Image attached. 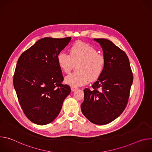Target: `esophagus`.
Returning <instances> with one entry per match:
<instances>
[{
    "label": "esophagus",
    "instance_id": "obj_1",
    "mask_svg": "<svg viewBox=\"0 0 152 152\" xmlns=\"http://www.w3.org/2000/svg\"><path fill=\"white\" fill-rule=\"evenodd\" d=\"M71 90L72 91H75L76 90H77V88L75 87V86H71Z\"/></svg>",
    "mask_w": 152,
    "mask_h": 152
}]
</instances>
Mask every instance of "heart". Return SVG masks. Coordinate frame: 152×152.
Masks as SVG:
<instances>
[{"instance_id":"b5f03b06","label":"heart","mask_w":152,"mask_h":152,"mask_svg":"<svg viewBox=\"0 0 152 152\" xmlns=\"http://www.w3.org/2000/svg\"><path fill=\"white\" fill-rule=\"evenodd\" d=\"M59 68L69 73L77 65L76 72L64 78V82L72 86H82L89 81L97 80L102 74L105 65L104 56L88 44L77 42L70 49V53L61 52L57 56Z\"/></svg>"}]
</instances>
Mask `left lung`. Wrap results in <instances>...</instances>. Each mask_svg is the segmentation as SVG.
<instances>
[{"mask_svg": "<svg viewBox=\"0 0 152 152\" xmlns=\"http://www.w3.org/2000/svg\"><path fill=\"white\" fill-rule=\"evenodd\" d=\"M94 40L102 48L105 65L102 74L92 85L94 90H84L81 111L91 123L103 125L114 121L124 110L133 75L129 58L124 51L108 39Z\"/></svg>", "mask_w": 152, "mask_h": 152, "instance_id": "obj_1", "label": "left lung"}]
</instances>
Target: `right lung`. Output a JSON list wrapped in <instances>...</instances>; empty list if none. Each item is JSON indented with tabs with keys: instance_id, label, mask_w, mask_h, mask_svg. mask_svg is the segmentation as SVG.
<instances>
[{
	"instance_id": "right-lung-1",
	"label": "right lung",
	"mask_w": 152,
	"mask_h": 152,
	"mask_svg": "<svg viewBox=\"0 0 152 152\" xmlns=\"http://www.w3.org/2000/svg\"><path fill=\"white\" fill-rule=\"evenodd\" d=\"M71 37H45L37 41L18 59L14 75V87L24 114L32 123L45 125L59 114L62 103L70 93L57 56Z\"/></svg>"
}]
</instances>
